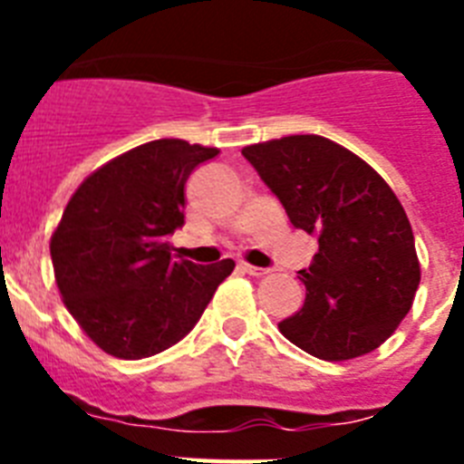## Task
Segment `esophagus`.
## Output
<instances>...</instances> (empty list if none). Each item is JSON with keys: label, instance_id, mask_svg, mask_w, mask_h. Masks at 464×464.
<instances>
[{"label": "esophagus", "instance_id": "34e87169", "mask_svg": "<svg viewBox=\"0 0 464 464\" xmlns=\"http://www.w3.org/2000/svg\"><path fill=\"white\" fill-rule=\"evenodd\" d=\"M239 269L244 274H248V276H267V274H272V269L253 267V265H248V262H239Z\"/></svg>", "mask_w": 464, "mask_h": 464}]
</instances>
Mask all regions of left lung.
I'll use <instances>...</instances> for the list:
<instances>
[{
    "label": "left lung",
    "mask_w": 464,
    "mask_h": 464,
    "mask_svg": "<svg viewBox=\"0 0 464 464\" xmlns=\"http://www.w3.org/2000/svg\"><path fill=\"white\" fill-rule=\"evenodd\" d=\"M295 227L318 237L302 269V309L278 323L288 342L327 362L372 353L409 314L420 283L411 223L362 158L318 134L244 146Z\"/></svg>",
    "instance_id": "8db88e82"
}]
</instances>
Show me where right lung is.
Masks as SVG:
<instances>
[{"mask_svg": "<svg viewBox=\"0 0 464 464\" xmlns=\"http://www.w3.org/2000/svg\"><path fill=\"white\" fill-rule=\"evenodd\" d=\"M218 155L183 139L141 143L76 188L51 237L55 283L85 337L104 353L141 360L195 327L235 260H174L167 237L183 225L186 181Z\"/></svg>", "mask_w": 464, "mask_h": 464, "instance_id": "1", "label": "right lung"}]
</instances>
